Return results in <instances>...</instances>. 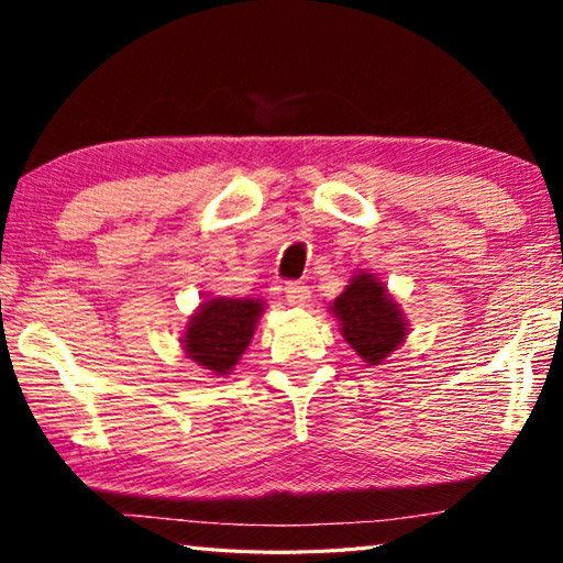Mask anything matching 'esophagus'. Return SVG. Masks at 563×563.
<instances>
[{
  "instance_id": "esophagus-1",
  "label": "esophagus",
  "mask_w": 563,
  "mask_h": 563,
  "mask_svg": "<svg viewBox=\"0 0 563 563\" xmlns=\"http://www.w3.org/2000/svg\"><path fill=\"white\" fill-rule=\"evenodd\" d=\"M285 300H288L290 305H295V308H302V305H308V300H310V285L288 283V285H285Z\"/></svg>"
}]
</instances>
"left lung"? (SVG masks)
I'll return each instance as SVG.
<instances>
[{
  "mask_svg": "<svg viewBox=\"0 0 563 563\" xmlns=\"http://www.w3.org/2000/svg\"><path fill=\"white\" fill-rule=\"evenodd\" d=\"M330 312L342 338L367 365H379L409 335L402 308L375 273L355 271L350 285L330 305Z\"/></svg>",
  "mask_w": 563,
  "mask_h": 563,
  "instance_id": "8db88e82",
  "label": "left lung"
}]
</instances>
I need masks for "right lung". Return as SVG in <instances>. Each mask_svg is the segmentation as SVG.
Instances as JSON below:
<instances>
[{"label":"right lung","instance_id":"add662e5","mask_svg":"<svg viewBox=\"0 0 563 563\" xmlns=\"http://www.w3.org/2000/svg\"><path fill=\"white\" fill-rule=\"evenodd\" d=\"M263 310L265 300L261 298H208L188 318L180 347L208 375H231L251 345Z\"/></svg>","mask_w":563,"mask_h":563}]
</instances>
